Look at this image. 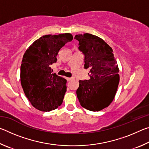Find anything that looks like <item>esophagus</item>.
Wrapping results in <instances>:
<instances>
[{
    "label": "esophagus",
    "instance_id": "esophagus-1",
    "mask_svg": "<svg viewBox=\"0 0 149 149\" xmlns=\"http://www.w3.org/2000/svg\"><path fill=\"white\" fill-rule=\"evenodd\" d=\"M66 79L67 81H71L72 79V77H66Z\"/></svg>",
    "mask_w": 149,
    "mask_h": 149
}]
</instances>
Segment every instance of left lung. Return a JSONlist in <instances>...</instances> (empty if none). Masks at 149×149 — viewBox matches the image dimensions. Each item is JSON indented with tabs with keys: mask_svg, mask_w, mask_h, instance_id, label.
I'll return each instance as SVG.
<instances>
[{
	"mask_svg": "<svg viewBox=\"0 0 149 149\" xmlns=\"http://www.w3.org/2000/svg\"><path fill=\"white\" fill-rule=\"evenodd\" d=\"M79 50L84 54V68H90L89 80H79L76 91L82 107L100 111L114 100L120 81L119 68L112 49L104 40L90 33L76 35Z\"/></svg>",
	"mask_w": 149,
	"mask_h": 149,
	"instance_id": "left-lung-1",
	"label": "left lung"
}]
</instances>
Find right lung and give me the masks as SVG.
<instances>
[{
    "mask_svg": "<svg viewBox=\"0 0 149 149\" xmlns=\"http://www.w3.org/2000/svg\"><path fill=\"white\" fill-rule=\"evenodd\" d=\"M72 39L70 33L45 35L34 41L24 53L20 80L25 95L36 109L49 112L62 104L67 81L52 74L50 65L56 62L60 49Z\"/></svg>",
    "mask_w": 149,
    "mask_h": 149,
    "instance_id": "right-lung-1",
    "label": "right lung"
}]
</instances>
